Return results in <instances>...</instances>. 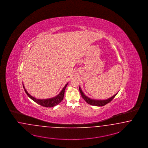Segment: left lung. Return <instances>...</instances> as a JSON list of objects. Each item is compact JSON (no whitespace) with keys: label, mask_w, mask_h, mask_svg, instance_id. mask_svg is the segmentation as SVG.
Instances as JSON below:
<instances>
[{"label":"left lung","mask_w":148,"mask_h":148,"mask_svg":"<svg viewBox=\"0 0 148 148\" xmlns=\"http://www.w3.org/2000/svg\"><path fill=\"white\" fill-rule=\"evenodd\" d=\"M79 90H80V92L81 93V95H82V98L86 101V102L90 104V105H92V106H99V107H102V106H105L106 104H107L108 103H109V102H111L112 101V99H114V98L115 97V96L117 94V93H116V94H115L114 96H112V97H110L108 99H104V100H101V99H92V98H90L89 97L86 96L84 93L83 92V91H82V88L81 87L79 86Z\"/></svg>","instance_id":"1"}]
</instances>
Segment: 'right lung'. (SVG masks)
Returning a JSON list of instances; mask_svg holds the SVG:
<instances>
[{
	"mask_svg": "<svg viewBox=\"0 0 148 148\" xmlns=\"http://www.w3.org/2000/svg\"><path fill=\"white\" fill-rule=\"evenodd\" d=\"M68 84V82L66 84V85L62 88L61 91L59 93V94H58L55 97L50 98H47V99H37L35 97H33L28 92H27V91L25 89V87L24 86L23 84V86L27 96L33 101L36 102V103H38V104L40 105L41 106H43L45 107H53L56 105L60 103H61L62 101L64 95V91Z\"/></svg>",
	"mask_w": 148,
	"mask_h": 148,
	"instance_id": "right-lung-1",
	"label": "right lung"
}]
</instances>
